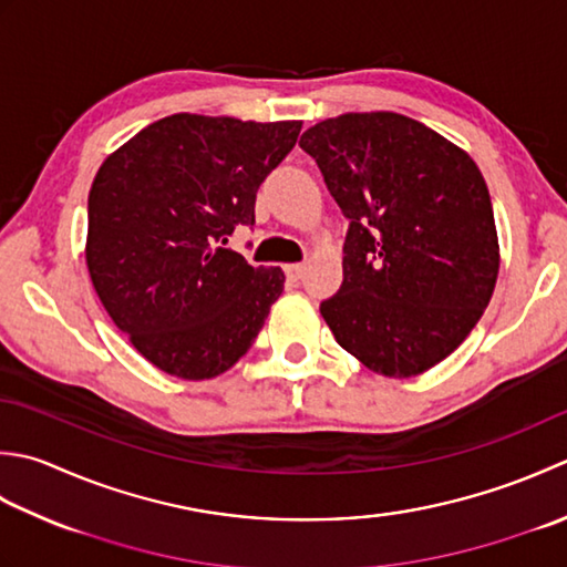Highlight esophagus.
Masks as SVG:
<instances>
[{
	"label": "esophagus",
	"mask_w": 567,
	"mask_h": 567,
	"mask_svg": "<svg viewBox=\"0 0 567 567\" xmlns=\"http://www.w3.org/2000/svg\"><path fill=\"white\" fill-rule=\"evenodd\" d=\"M285 275H287V280L297 282L299 277L305 275V265H302V262H290V265H285Z\"/></svg>",
	"instance_id": "34e87169"
}]
</instances>
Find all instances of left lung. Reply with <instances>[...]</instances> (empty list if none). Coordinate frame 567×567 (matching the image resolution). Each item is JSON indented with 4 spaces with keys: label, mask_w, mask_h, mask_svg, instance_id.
I'll return each instance as SVG.
<instances>
[{
    "label": "left lung",
    "mask_w": 567,
    "mask_h": 567,
    "mask_svg": "<svg viewBox=\"0 0 567 567\" xmlns=\"http://www.w3.org/2000/svg\"><path fill=\"white\" fill-rule=\"evenodd\" d=\"M299 147L349 218L343 282L319 307L339 347L388 379L445 361L482 319L498 275L480 166L388 110L321 120Z\"/></svg>",
    "instance_id": "left-lung-1"
}]
</instances>
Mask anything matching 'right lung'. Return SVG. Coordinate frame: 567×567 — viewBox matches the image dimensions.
I'll list each match as a JSON object with an SVG mask.
<instances>
[{"label":"right lung","instance_id":"1","mask_svg":"<svg viewBox=\"0 0 567 567\" xmlns=\"http://www.w3.org/2000/svg\"><path fill=\"white\" fill-rule=\"evenodd\" d=\"M302 122L176 113L100 164L85 262L115 327L159 371L216 379L246 353L282 295L280 268L220 248L252 226L255 194Z\"/></svg>","mask_w":567,"mask_h":567}]
</instances>
